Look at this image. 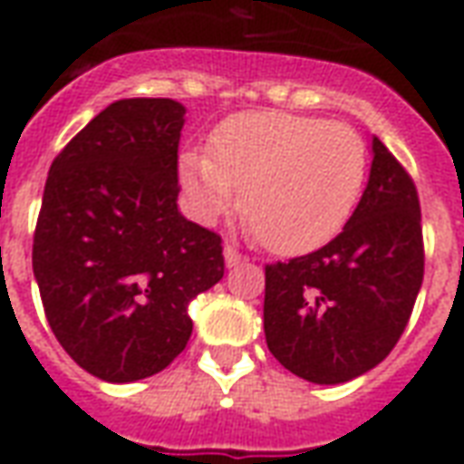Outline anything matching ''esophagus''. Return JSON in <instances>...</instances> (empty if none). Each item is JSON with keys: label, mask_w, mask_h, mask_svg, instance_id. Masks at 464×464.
Returning a JSON list of instances; mask_svg holds the SVG:
<instances>
[{"label": "esophagus", "mask_w": 464, "mask_h": 464, "mask_svg": "<svg viewBox=\"0 0 464 464\" xmlns=\"http://www.w3.org/2000/svg\"><path fill=\"white\" fill-rule=\"evenodd\" d=\"M223 261H226V266H228V268H233V266H238V263L246 261V258H243L241 253L236 251L233 246H226V248H223Z\"/></svg>", "instance_id": "esophagus-1"}]
</instances>
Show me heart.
I'll use <instances>...</instances> for the list:
<instances>
[{
    "mask_svg": "<svg viewBox=\"0 0 464 464\" xmlns=\"http://www.w3.org/2000/svg\"><path fill=\"white\" fill-rule=\"evenodd\" d=\"M208 151L181 156V181L201 221L238 206L253 231L283 256L331 241L365 183L368 151L341 121L285 111H248L213 133Z\"/></svg>",
    "mask_w": 464,
    "mask_h": 464,
    "instance_id": "1",
    "label": "heart"
}]
</instances>
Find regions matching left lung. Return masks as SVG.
Wrapping results in <instances>:
<instances>
[{
	"label": "left lung",
	"mask_w": 464,
	"mask_h": 464,
	"mask_svg": "<svg viewBox=\"0 0 464 464\" xmlns=\"http://www.w3.org/2000/svg\"><path fill=\"white\" fill-rule=\"evenodd\" d=\"M422 271L415 183L372 136L368 186L345 228L318 251L266 266L268 350L315 385L358 378L400 341Z\"/></svg>",
	"instance_id": "8db88e82"
}]
</instances>
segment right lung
Segmentation results:
<instances>
[{"instance_id": "add662e5", "label": "right lung", "mask_w": 464, "mask_h": 464, "mask_svg": "<svg viewBox=\"0 0 464 464\" xmlns=\"http://www.w3.org/2000/svg\"><path fill=\"white\" fill-rule=\"evenodd\" d=\"M173 99H121L49 169L32 266L46 321L106 382L161 372L186 348L188 303L223 278L221 236L179 211Z\"/></svg>"}]
</instances>
